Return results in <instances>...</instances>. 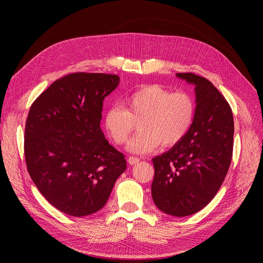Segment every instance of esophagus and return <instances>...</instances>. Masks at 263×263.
<instances>
[{"mask_svg": "<svg viewBox=\"0 0 263 263\" xmlns=\"http://www.w3.org/2000/svg\"><path fill=\"white\" fill-rule=\"evenodd\" d=\"M140 158H137V157H129V159H128V162H129V164L130 165H135L136 163H139L140 162Z\"/></svg>", "mask_w": 263, "mask_h": 263, "instance_id": "obj_1", "label": "esophagus"}]
</instances>
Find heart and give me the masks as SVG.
<instances>
[{
	"label": "heart",
	"mask_w": 263,
	"mask_h": 263,
	"mask_svg": "<svg viewBox=\"0 0 263 263\" xmlns=\"http://www.w3.org/2000/svg\"><path fill=\"white\" fill-rule=\"evenodd\" d=\"M196 114V103L186 91H171L159 84L146 85L127 96L123 107L113 105L103 116L104 128L117 145L126 144L140 122L141 132L129 143L135 154H148L161 143L172 147L189 133Z\"/></svg>",
	"instance_id": "heart-1"
}]
</instances>
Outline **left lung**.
Listing matches in <instances>:
<instances>
[{
  "label": "left lung",
  "instance_id": "left-lung-1",
  "mask_svg": "<svg viewBox=\"0 0 263 263\" xmlns=\"http://www.w3.org/2000/svg\"><path fill=\"white\" fill-rule=\"evenodd\" d=\"M177 76L195 85L196 114L184 139L153 159L151 194L161 211L183 217L204 208L224 182L234 123L229 103L209 80L193 72Z\"/></svg>",
  "mask_w": 263,
  "mask_h": 263
}]
</instances>
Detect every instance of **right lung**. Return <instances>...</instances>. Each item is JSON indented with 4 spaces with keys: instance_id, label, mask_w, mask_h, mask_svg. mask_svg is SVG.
Wrapping results in <instances>:
<instances>
[{
    "instance_id": "right-lung-1",
    "label": "right lung",
    "mask_w": 263,
    "mask_h": 263,
    "mask_svg": "<svg viewBox=\"0 0 263 263\" xmlns=\"http://www.w3.org/2000/svg\"><path fill=\"white\" fill-rule=\"evenodd\" d=\"M118 84L116 74L74 72L53 82L31 105L24 130L27 172L43 196L68 215L102 209L127 168L124 155L100 128L104 98Z\"/></svg>"
}]
</instances>
